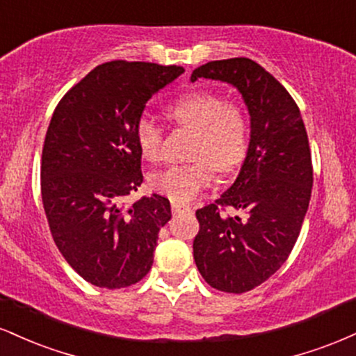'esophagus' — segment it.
<instances>
[{
    "label": "esophagus",
    "mask_w": 356,
    "mask_h": 356,
    "mask_svg": "<svg viewBox=\"0 0 356 356\" xmlns=\"http://www.w3.org/2000/svg\"><path fill=\"white\" fill-rule=\"evenodd\" d=\"M191 206L182 202H172V212L174 214H184V212H191Z\"/></svg>",
    "instance_id": "1"
}]
</instances>
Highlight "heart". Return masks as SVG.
Returning a JSON list of instances; mask_svg holds the SVG:
<instances>
[{
  "label": "heart",
  "instance_id": "obj_1",
  "mask_svg": "<svg viewBox=\"0 0 356 356\" xmlns=\"http://www.w3.org/2000/svg\"><path fill=\"white\" fill-rule=\"evenodd\" d=\"M177 124L194 130L189 165H172L154 174L150 184L175 202H189L214 181L216 167L229 172L244 161L249 145L248 117L239 105L207 92H192L169 107ZM136 140L142 157L159 161L162 130L152 118L142 117L136 127Z\"/></svg>",
  "mask_w": 356,
  "mask_h": 356
}]
</instances>
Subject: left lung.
Wrapping results in <instances>:
<instances>
[{"mask_svg": "<svg viewBox=\"0 0 356 356\" xmlns=\"http://www.w3.org/2000/svg\"><path fill=\"white\" fill-rule=\"evenodd\" d=\"M199 79L229 83L243 97L251 122L246 159L232 186L195 211L201 229L194 261L207 284L246 293L283 266L300 236L313 187L308 136L300 108L283 85L249 58L216 60L197 67ZM243 210V218L222 215Z\"/></svg>", "mask_w": 356, "mask_h": 356, "instance_id": "1", "label": "left lung"}]
</instances>
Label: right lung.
<instances>
[{
    "mask_svg": "<svg viewBox=\"0 0 356 356\" xmlns=\"http://www.w3.org/2000/svg\"><path fill=\"white\" fill-rule=\"evenodd\" d=\"M182 67L99 65L60 100L42 154V199L56 248L88 283L117 289L150 271L159 231L172 218L159 194L125 207L140 187L136 127L145 104Z\"/></svg>",
    "mask_w": 356,
    "mask_h": 356,
    "instance_id": "obj_1",
    "label": "right lung"
}]
</instances>
